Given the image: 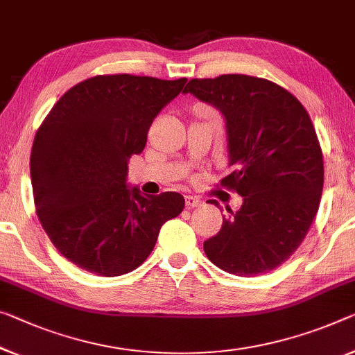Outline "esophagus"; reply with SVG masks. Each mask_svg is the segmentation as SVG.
Wrapping results in <instances>:
<instances>
[{"instance_id":"34e87169","label":"esophagus","mask_w":355,"mask_h":355,"mask_svg":"<svg viewBox=\"0 0 355 355\" xmlns=\"http://www.w3.org/2000/svg\"><path fill=\"white\" fill-rule=\"evenodd\" d=\"M200 205H201V200L198 196H193V195L185 196V206H187V208H196V206Z\"/></svg>"}]
</instances>
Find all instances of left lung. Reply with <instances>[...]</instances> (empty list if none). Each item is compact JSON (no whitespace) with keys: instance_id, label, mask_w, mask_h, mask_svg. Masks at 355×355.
Listing matches in <instances>:
<instances>
[{"instance_id":"8db88e82","label":"left lung","mask_w":355,"mask_h":355,"mask_svg":"<svg viewBox=\"0 0 355 355\" xmlns=\"http://www.w3.org/2000/svg\"><path fill=\"white\" fill-rule=\"evenodd\" d=\"M184 94L225 117L234 170L220 185L243 196L205 241L206 257L244 277L276 270L303 243L322 195V149L309 114L281 85L246 74L192 79Z\"/></svg>"}]
</instances>
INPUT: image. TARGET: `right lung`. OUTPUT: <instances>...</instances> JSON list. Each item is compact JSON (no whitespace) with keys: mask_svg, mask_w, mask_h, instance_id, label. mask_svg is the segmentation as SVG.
I'll return each mask as SVG.
<instances>
[{"mask_svg":"<svg viewBox=\"0 0 355 355\" xmlns=\"http://www.w3.org/2000/svg\"><path fill=\"white\" fill-rule=\"evenodd\" d=\"M187 79L106 74L85 79L53 105L30 157L36 214L64 259L98 276H121L149 257L181 193L144 196L127 187L128 160Z\"/></svg>","mask_w":355,"mask_h":355,"instance_id":"1","label":"right lung"}]
</instances>
